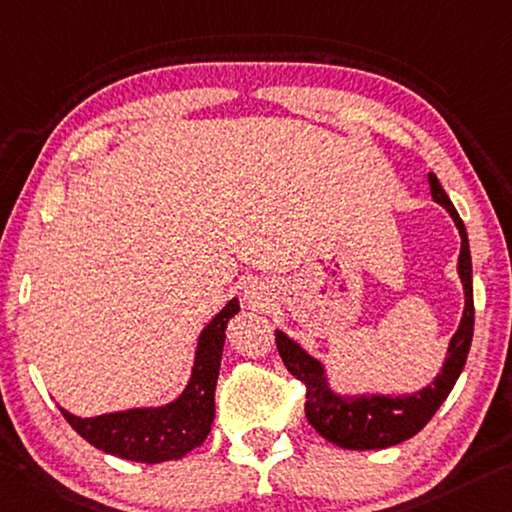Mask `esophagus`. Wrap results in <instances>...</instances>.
<instances>
[{"mask_svg": "<svg viewBox=\"0 0 512 512\" xmlns=\"http://www.w3.org/2000/svg\"><path fill=\"white\" fill-rule=\"evenodd\" d=\"M246 298L253 305H259V303H262V298H264V287L262 285H255V282H253V285L246 289Z\"/></svg>", "mask_w": 512, "mask_h": 512, "instance_id": "34e87169", "label": "esophagus"}]
</instances>
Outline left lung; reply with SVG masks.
<instances>
[{"label":"left lung","instance_id":"8db88e82","mask_svg":"<svg viewBox=\"0 0 512 512\" xmlns=\"http://www.w3.org/2000/svg\"><path fill=\"white\" fill-rule=\"evenodd\" d=\"M431 193L435 202L451 214L460 230V257L458 273L465 287V312L456 335L449 344L442 373L433 380V385L421 389L412 396H337L328 387L323 364L307 355L303 348L275 330V344L285 367L294 378L305 385V417L314 426V431L326 437L328 442L351 451L387 449L401 444L417 435L428 421L433 419L437 408L451 394L453 385L467 362L469 346L474 335V287H472V255H469L467 230L458 216L453 202L446 196L442 184L431 173Z\"/></svg>","mask_w":512,"mask_h":512}]
</instances>
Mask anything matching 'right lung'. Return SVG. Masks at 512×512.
Returning <instances> with one entry per match:
<instances>
[{
  "label": "right lung",
  "instance_id": "add662e5",
  "mask_svg": "<svg viewBox=\"0 0 512 512\" xmlns=\"http://www.w3.org/2000/svg\"><path fill=\"white\" fill-rule=\"evenodd\" d=\"M237 312L239 300L232 298L200 332L191 380L177 401L164 408H136L91 419L75 417L63 408L61 415L88 444L111 456L148 465L186 456L212 431L225 328Z\"/></svg>",
  "mask_w": 512,
  "mask_h": 512
}]
</instances>
